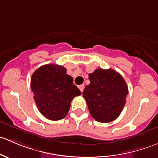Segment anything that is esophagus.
<instances>
[{
  "instance_id": "esophagus-1",
  "label": "esophagus",
  "mask_w": 158,
  "mask_h": 158,
  "mask_svg": "<svg viewBox=\"0 0 158 158\" xmlns=\"http://www.w3.org/2000/svg\"><path fill=\"white\" fill-rule=\"evenodd\" d=\"M84 85H79V86H78V88L79 89V90L81 91V92H83V90H84Z\"/></svg>"
}]
</instances>
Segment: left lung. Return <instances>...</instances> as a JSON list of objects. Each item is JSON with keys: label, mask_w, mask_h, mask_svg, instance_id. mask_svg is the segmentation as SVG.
<instances>
[{"label": "left lung", "mask_w": 158, "mask_h": 158, "mask_svg": "<svg viewBox=\"0 0 158 158\" xmlns=\"http://www.w3.org/2000/svg\"><path fill=\"white\" fill-rule=\"evenodd\" d=\"M90 84L85 87L82 96L92 117L108 123L122 112L128 93L125 79L114 69H97L89 75Z\"/></svg>", "instance_id": "left-lung-1"}]
</instances>
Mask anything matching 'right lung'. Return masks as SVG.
Masks as SVG:
<instances>
[{
  "label": "right lung",
  "instance_id": "right-lung-1",
  "mask_svg": "<svg viewBox=\"0 0 158 158\" xmlns=\"http://www.w3.org/2000/svg\"><path fill=\"white\" fill-rule=\"evenodd\" d=\"M34 101L43 115L52 121L64 118L72 100L81 95L73 79L62 66L47 64L40 66L31 77Z\"/></svg>",
  "mask_w": 158,
  "mask_h": 158
}]
</instances>
